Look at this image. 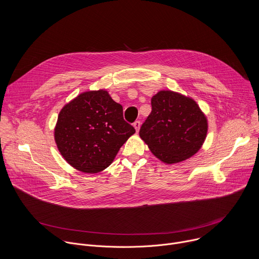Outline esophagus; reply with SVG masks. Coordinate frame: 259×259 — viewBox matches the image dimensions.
Listing matches in <instances>:
<instances>
[{
    "label": "esophagus",
    "mask_w": 259,
    "mask_h": 259,
    "mask_svg": "<svg viewBox=\"0 0 259 259\" xmlns=\"http://www.w3.org/2000/svg\"><path fill=\"white\" fill-rule=\"evenodd\" d=\"M140 125H141L140 121H135V122H134L133 126H134V128H135L136 132H138V131H139V129H140Z\"/></svg>",
    "instance_id": "1"
}]
</instances>
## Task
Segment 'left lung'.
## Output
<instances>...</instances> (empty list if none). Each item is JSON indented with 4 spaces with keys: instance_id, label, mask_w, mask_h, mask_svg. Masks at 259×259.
I'll use <instances>...</instances> for the list:
<instances>
[{
    "instance_id": "1",
    "label": "left lung",
    "mask_w": 259,
    "mask_h": 259,
    "mask_svg": "<svg viewBox=\"0 0 259 259\" xmlns=\"http://www.w3.org/2000/svg\"><path fill=\"white\" fill-rule=\"evenodd\" d=\"M207 121L198 105L174 92L161 91L151 99V113L139 135L151 152L165 163L191 157L201 147Z\"/></svg>"
}]
</instances>
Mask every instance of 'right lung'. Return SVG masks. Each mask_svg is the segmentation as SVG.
<instances>
[{"instance_id": "add662e5", "label": "right lung", "mask_w": 259, "mask_h": 259, "mask_svg": "<svg viewBox=\"0 0 259 259\" xmlns=\"http://www.w3.org/2000/svg\"><path fill=\"white\" fill-rule=\"evenodd\" d=\"M135 133L123 118V108L108 92L79 95L60 112L55 140L63 157L84 173L108 167L121 146Z\"/></svg>"}]
</instances>
